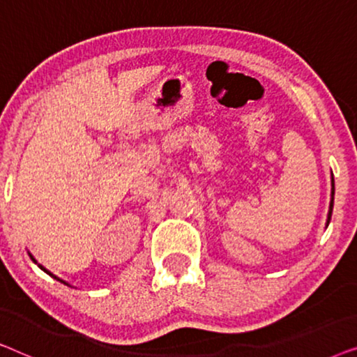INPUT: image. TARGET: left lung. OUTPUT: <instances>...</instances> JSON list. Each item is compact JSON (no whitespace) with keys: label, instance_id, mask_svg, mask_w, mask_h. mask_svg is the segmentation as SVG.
Here are the masks:
<instances>
[{"label":"left lung","instance_id":"1","mask_svg":"<svg viewBox=\"0 0 357 357\" xmlns=\"http://www.w3.org/2000/svg\"><path fill=\"white\" fill-rule=\"evenodd\" d=\"M333 195H335V183H333V192H331V203H330V211H328V221H326V222H330L331 211H333Z\"/></svg>","mask_w":357,"mask_h":357}]
</instances>
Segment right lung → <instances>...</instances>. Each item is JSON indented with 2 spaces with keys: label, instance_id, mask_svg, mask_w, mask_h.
<instances>
[{
  "label": "right lung",
  "instance_id": "1",
  "mask_svg": "<svg viewBox=\"0 0 357 357\" xmlns=\"http://www.w3.org/2000/svg\"><path fill=\"white\" fill-rule=\"evenodd\" d=\"M31 258H32V261H36V260H33V257H32V255H31ZM38 266H40V265H38ZM40 270H43V271H45V273H48V271L45 270V268H43V266H40ZM48 275H50V273H48ZM50 276H53V275H50ZM53 278H56V276H53ZM56 280H58V281H61L60 278H56ZM61 282H65V281H61ZM65 284H66V282H65Z\"/></svg>",
  "mask_w": 357,
  "mask_h": 357
}]
</instances>
